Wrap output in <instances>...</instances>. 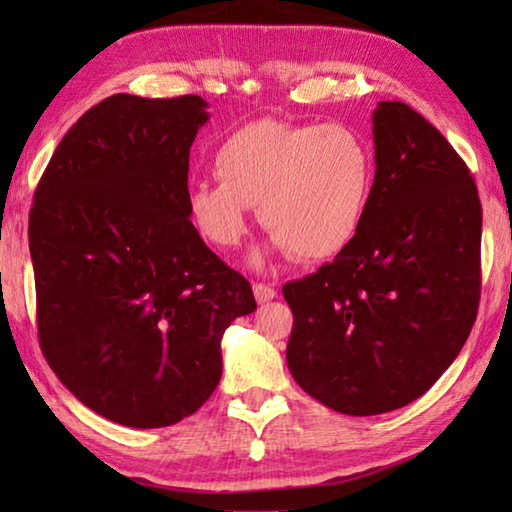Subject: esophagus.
Listing matches in <instances>:
<instances>
[{"label": "esophagus", "instance_id": "obj_1", "mask_svg": "<svg viewBox=\"0 0 512 512\" xmlns=\"http://www.w3.org/2000/svg\"><path fill=\"white\" fill-rule=\"evenodd\" d=\"M253 293H255V300L259 302V305H264V302L277 298V291L273 287H268V284H262V282L253 284Z\"/></svg>", "mask_w": 512, "mask_h": 512}]
</instances>
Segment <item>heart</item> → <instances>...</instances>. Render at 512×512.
Segmentation results:
<instances>
[{
  "label": "heart",
  "instance_id": "heart-1",
  "mask_svg": "<svg viewBox=\"0 0 512 512\" xmlns=\"http://www.w3.org/2000/svg\"><path fill=\"white\" fill-rule=\"evenodd\" d=\"M212 167L219 180L187 189L198 232L214 246L235 248L257 205L273 248L302 262L334 257L352 244L375 187L372 149L343 124L253 121L216 146Z\"/></svg>",
  "mask_w": 512,
  "mask_h": 512
}]
</instances>
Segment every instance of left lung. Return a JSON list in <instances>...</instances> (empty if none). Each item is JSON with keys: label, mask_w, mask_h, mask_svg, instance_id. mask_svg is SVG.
Here are the masks:
<instances>
[{"label": "left lung", "mask_w": 512, "mask_h": 512, "mask_svg": "<svg viewBox=\"0 0 512 512\" xmlns=\"http://www.w3.org/2000/svg\"><path fill=\"white\" fill-rule=\"evenodd\" d=\"M375 187L352 244L282 287L287 363L345 415L411 404L452 366L481 298V201L438 128L402 101L372 112Z\"/></svg>", "instance_id": "1"}]
</instances>
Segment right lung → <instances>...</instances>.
I'll use <instances>...</instances> for the list:
<instances>
[{
    "instance_id": "add662e5",
    "label": "right lung",
    "mask_w": 512,
    "mask_h": 512,
    "mask_svg": "<svg viewBox=\"0 0 512 512\" xmlns=\"http://www.w3.org/2000/svg\"><path fill=\"white\" fill-rule=\"evenodd\" d=\"M196 94H112L69 128L29 214L38 339L69 393L124 427L196 413L221 379V339L257 309L187 210Z\"/></svg>"
}]
</instances>
